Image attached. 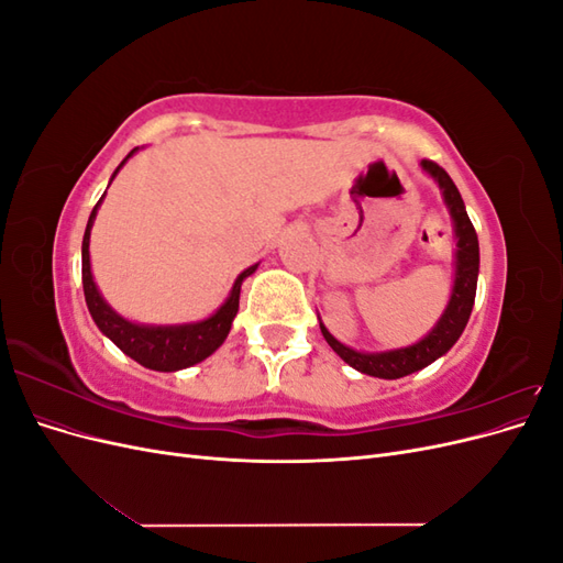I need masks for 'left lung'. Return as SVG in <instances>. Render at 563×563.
<instances>
[{"mask_svg":"<svg viewBox=\"0 0 563 563\" xmlns=\"http://www.w3.org/2000/svg\"><path fill=\"white\" fill-rule=\"evenodd\" d=\"M420 168L439 185L441 197H444L449 216L453 220V234H455L453 288H451L446 310L441 312L434 329L424 338H420L418 343L408 347L385 350V352H360L335 340L319 319V329L323 338H327V343L340 360L373 378L397 380L408 376V373H416L424 366H430L432 362L439 360V356H444L457 343V338L463 335L467 319L472 314L474 296H476V277H479V240H476V232L470 223L465 201L460 197L451 176L439 164L422 159Z\"/></svg>","mask_w":563,"mask_h":563,"instance_id":"obj_1","label":"left lung"}]
</instances>
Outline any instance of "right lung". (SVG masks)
I'll list each match as a JSON object with an SVG mask.
<instances>
[{
    "instance_id": "add662e5",
    "label": "right lung",
    "mask_w": 563,
    "mask_h": 563,
    "mask_svg": "<svg viewBox=\"0 0 563 563\" xmlns=\"http://www.w3.org/2000/svg\"><path fill=\"white\" fill-rule=\"evenodd\" d=\"M139 147H133L126 159L114 168V176L122 168ZM110 187V185H108ZM106 197V192H103ZM93 207L87 232H84V242H81V284H84V298H87V308L96 321V327L100 333L108 335L112 343L122 350L126 356H131L133 362H139L145 368L152 371H180L187 366H195L199 362L211 356L220 345L225 343V338L232 329V321L236 317V310H240V294H242V284L246 277H251L255 269H258V263L246 267L240 277L234 279L232 291L225 298V302L220 308L201 321L192 323H166V327H157V323H135L119 312L110 308V302L103 298V294L98 291V286L93 282V272H91V258H89V240H91V228L98 213L100 201Z\"/></svg>"
}]
</instances>
